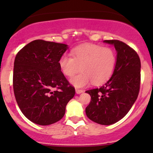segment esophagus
<instances>
[{"instance_id": "obj_1", "label": "esophagus", "mask_w": 153, "mask_h": 153, "mask_svg": "<svg viewBox=\"0 0 153 153\" xmlns=\"http://www.w3.org/2000/svg\"><path fill=\"white\" fill-rule=\"evenodd\" d=\"M76 93L77 94H80V93H81V92H84V90H83V89H76Z\"/></svg>"}]
</instances>
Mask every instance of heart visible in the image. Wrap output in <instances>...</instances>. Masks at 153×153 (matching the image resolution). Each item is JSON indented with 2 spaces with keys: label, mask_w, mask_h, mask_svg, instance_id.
Returning a JSON list of instances; mask_svg holds the SVG:
<instances>
[{
  "label": "heart",
  "mask_w": 153,
  "mask_h": 153,
  "mask_svg": "<svg viewBox=\"0 0 153 153\" xmlns=\"http://www.w3.org/2000/svg\"><path fill=\"white\" fill-rule=\"evenodd\" d=\"M72 56L64 54L59 60V67L65 76H74L71 83L76 87H83L92 83L99 85L112 77L117 58L115 52L110 47L98 45H84L73 49Z\"/></svg>",
  "instance_id": "heart-1"
}]
</instances>
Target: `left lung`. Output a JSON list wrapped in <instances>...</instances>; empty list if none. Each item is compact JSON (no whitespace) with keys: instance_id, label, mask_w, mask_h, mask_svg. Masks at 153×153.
<instances>
[{"instance_id":"left-lung-1","label":"left lung","mask_w":153,"mask_h":153,"mask_svg":"<svg viewBox=\"0 0 153 153\" xmlns=\"http://www.w3.org/2000/svg\"><path fill=\"white\" fill-rule=\"evenodd\" d=\"M117 51V63L110 79L99 88L86 90L91 96L86 116L102 125L123 118L138 98L141 84V61L137 52L118 40H106Z\"/></svg>"}]
</instances>
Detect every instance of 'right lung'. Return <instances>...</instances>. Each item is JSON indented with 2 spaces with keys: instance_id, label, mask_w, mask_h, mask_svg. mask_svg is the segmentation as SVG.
Returning a JSON list of instances; mask_svg holds the SVG:
<instances>
[{
  "instance_id": "add662e5",
  "label": "right lung",
  "mask_w": 153,
  "mask_h": 153,
  "mask_svg": "<svg viewBox=\"0 0 153 153\" xmlns=\"http://www.w3.org/2000/svg\"><path fill=\"white\" fill-rule=\"evenodd\" d=\"M67 48L64 44L35 40L15 56V99L22 113L35 124L45 126L60 121L75 95V87L59 67L60 58Z\"/></svg>"
}]
</instances>
